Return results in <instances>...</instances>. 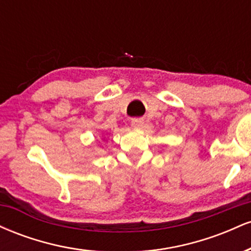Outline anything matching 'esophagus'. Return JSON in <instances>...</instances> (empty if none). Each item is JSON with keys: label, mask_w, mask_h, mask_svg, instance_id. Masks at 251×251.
<instances>
[{"label": "esophagus", "mask_w": 251, "mask_h": 251, "mask_svg": "<svg viewBox=\"0 0 251 251\" xmlns=\"http://www.w3.org/2000/svg\"><path fill=\"white\" fill-rule=\"evenodd\" d=\"M131 124H132V126H133V127L140 128V127H143L144 120L142 119V118H134V119H132Z\"/></svg>", "instance_id": "esophagus-1"}]
</instances>
